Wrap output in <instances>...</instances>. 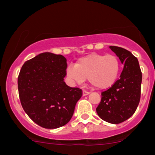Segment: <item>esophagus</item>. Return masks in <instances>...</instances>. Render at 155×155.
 <instances>
[{
  "mask_svg": "<svg viewBox=\"0 0 155 155\" xmlns=\"http://www.w3.org/2000/svg\"><path fill=\"white\" fill-rule=\"evenodd\" d=\"M90 93L89 92H87V91H82V96H86V95H89Z\"/></svg>",
  "mask_w": 155,
  "mask_h": 155,
  "instance_id": "esophagus-1",
  "label": "esophagus"
}]
</instances>
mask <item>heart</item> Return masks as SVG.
Here are the masks:
<instances>
[{"instance_id":"1","label":"heart","mask_w":155,"mask_h":155,"mask_svg":"<svg viewBox=\"0 0 155 155\" xmlns=\"http://www.w3.org/2000/svg\"><path fill=\"white\" fill-rule=\"evenodd\" d=\"M120 69L121 62L115 55L92 53L79 59L75 66H68L66 74L77 83L88 79L92 87L103 89L115 83Z\"/></svg>"}]
</instances>
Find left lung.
I'll return each mask as SVG.
<instances>
[{"instance_id": "1", "label": "left lung", "mask_w": 155, "mask_h": 155, "mask_svg": "<svg viewBox=\"0 0 155 155\" xmlns=\"http://www.w3.org/2000/svg\"><path fill=\"white\" fill-rule=\"evenodd\" d=\"M109 48L119 58L124 68L119 79L102 92L96 112L104 121L119 124L128 119L136 111L141 98L142 73L138 59L131 52L115 46Z\"/></svg>"}]
</instances>
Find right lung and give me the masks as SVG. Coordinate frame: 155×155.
<instances>
[{
    "label": "right lung",
    "instance_id": "right-lung-1",
    "mask_svg": "<svg viewBox=\"0 0 155 155\" xmlns=\"http://www.w3.org/2000/svg\"><path fill=\"white\" fill-rule=\"evenodd\" d=\"M66 68L63 56L43 53L25 62L19 73L21 105L27 115L44 128L67 124L82 97V89L69 87L64 82Z\"/></svg>",
    "mask_w": 155,
    "mask_h": 155
}]
</instances>
